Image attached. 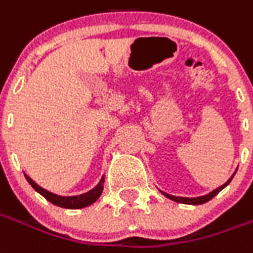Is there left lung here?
<instances>
[{
	"mask_svg": "<svg viewBox=\"0 0 253 253\" xmlns=\"http://www.w3.org/2000/svg\"><path fill=\"white\" fill-rule=\"evenodd\" d=\"M236 174V172H234ZM234 174L227 179V182L226 183H223L222 186H219V188L213 189L212 192H210L208 194H204V196H199V197H178V196H171V194L166 193V192H162V193L167 197V199H169V200L172 201H176V203H181V204H190V206H200V204H204V203H207V201H210L211 199H213L216 194L222 190V189H225L229 183H230V181L233 179V176H234Z\"/></svg>",
	"mask_w": 253,
	"mask_h": 253,
	"instance_id": "1",
	"label": "left lung"
}]
</instances>
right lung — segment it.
I'll return each mask as SVG.
<instances>
[{"label": "right lung", "mask_w": 253, "mask_h": 253, "mask_svg": "<svg viewBox=\"0 0 253 253\" xmlns=\"http://www.w3.org/2000/svg\"><path fill=\"white\" fill-rule=\"evenodd\" d=\"M27 182L34 188L35 192H38L41 196H43L47 201H50L52 204L61 208H68V210H78V208H84V207L91 206L93 203H96L100 196H101L102 190H104V175L100 179V182L96 185V188H93L89 192H86L84 194H78V196H59V194H54L52 192H49L46 189L41 188L38 183H35L27 174H24Z\"/></svg>", "instance_id": "obj_1"}]
</instances>
